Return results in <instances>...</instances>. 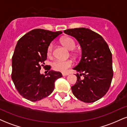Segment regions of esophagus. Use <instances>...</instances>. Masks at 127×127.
<instances>
[{
    "label": "esophagus",
    "instance_id": "obj_1",
    "mask_svg": "<svg viewBox=\"0 0 127 127\" xmlns=\"http://www.w3.org/2000/svg\"><path fill=\"white\" fill-rule=\"evenodd\" d=\"M62 75L63 76H65L68 75V73H63Z\"/></svg>",
    "mask_w": 127,
    "mask_h": 127
}]
</instances>
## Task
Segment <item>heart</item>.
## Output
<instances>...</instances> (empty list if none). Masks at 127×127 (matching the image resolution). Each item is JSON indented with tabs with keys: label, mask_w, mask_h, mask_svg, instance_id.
Listing matches in <instances>:
<instances>
[{
	"label": "heart",
	"mask_w": 127,
	"mask_h": 127,
	"mask_svg": "<svg viewBox=\"0 0 127 127\" xmlns=\"http://www.w3.org/2000/svg\"><path fill=\"white\" fill-rule=\"evenodd\" d=\"M61 42L64 46L68 50H72L75 48L76 44L73 40L70 37H64L62 39ZM53 50V44L50 43L48 46L47 48V55L51 57L52 54ZM73 65V62L70 60H57L52 63V68L55 71H59L61 72H66L68 68L71 67Z\"/></svg>",
	"instance_id": "1"
}]
</instances>
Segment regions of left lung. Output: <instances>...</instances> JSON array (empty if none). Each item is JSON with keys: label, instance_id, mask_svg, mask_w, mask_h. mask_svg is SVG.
I'll list each match as a JSON object with an SVG mask.
<instances>
[{"label": "left lung", "instance_id": "obj_1", "mask_svg": "<svg viewBox=\"0 0 127 127\" xmlns=\"http://www.w3.org/2000/svg\"><path fill=\"white\" fill-rule=\"evenodd\" d=\"M64 33L75 37L82 48L81 61L73 69L77 73V81L72 87L73 95L85 103H93L108 91L113 72L112 53L101 36L90 29H67ZM83 75L84 78L80 76Z\"/></svg>", "mask_w": 127, "mask_h": 127}]
</instances>
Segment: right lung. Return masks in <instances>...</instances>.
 <instances>
[{"label":"right lung","instance_id":"right-lung-1","mask_svg":"<svg viewBox=\"0 0 127 127\" xmlns=\"http://www.w3.org/2000/svg\"><path fill=\"white\" fill-rule=\"evenodd\" d=\"M62 33L37 29L18 40L12 58L11 78L24 98L37 101L48 97L54 91L55 81L62 77L60 72L50 70V65L45 68L49 71L47 77L40 73L47 59L48 46Z\"/></svg>","mask_w":127,"mask_h":127}]
</instances>
